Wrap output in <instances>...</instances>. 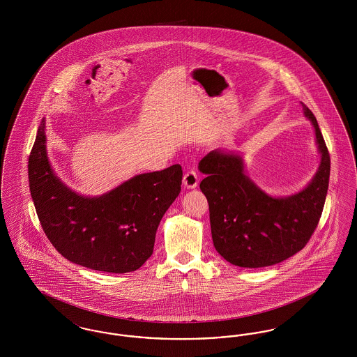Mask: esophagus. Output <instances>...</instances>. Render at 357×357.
I'll list each match as a JSON object with an SVG mask.
<instances>
[{
    "instance_id": "1",
    "label": "esophagus",
    "mask_w": 357,
    "mask_h": 357,
    "mask_svg": "<svg viewBox=\"0 0 357 357\" xmlns=\"http://www.w3.org/2000/svg\"><path fill=\"white\" fill-rule=\"evenodd\" d=\"M199 182V175L195 170H187L183 175V186L187 188H195Z\"/></svg>"
}]
</instances>
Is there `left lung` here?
<instances>
[{"instance_id":"8db88e82","label":"left lung","mask_w":357,"mask_h":357,"mask_svg":"<svg viewBox=\"0 0 357 357\" xmlns=\"http://www.w3.org/2000/svg\"><path fill=\"white\" fill-rule=\"evenodd\" d=\"M314 127L320 166L301 191L272 197L245 174L242 155L214 150L199 162L206 174L201 190L207 198L214 248L239 268H265L298 253L314 233L326 198L331 156L317 120L303 104Z\"/></svg>"}]
</instances>
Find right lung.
<instances>
[{
    "mask_svg": "<svg viewBox=\"0 0 357 357\" xmlns=\"http://www.w3.org/2000/svg\"><path fill=\"white\" fill-rule=\"evenodd\" d=\"M29 188L56 250L92 271L128 273L153 255L160 220L181 192L182 167L139 174L99 197L70 190L52 169L43 119L28 162Z\"/></svg>",
    "mask_w": 357,
    "mask_h": 357,
    "instance_id": "right-lung-1",
    "label": "right lung"
}]
</instances>
